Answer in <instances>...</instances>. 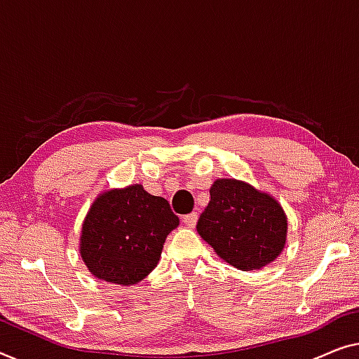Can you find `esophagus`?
<instances>
[{"mask_svg": "<svg viewBox=\"0 0 359 359\" xmlns=\"http://www.w3.org/2000/svg\"><path fill=\"white\" fill-rule=\"evenodd\" d=\"M182 221H184V224L187 226V228H195L196 221H198V215H196V213L185 215L184 218H182Z\"/></svg>", "mask_w": 359, "mask_h": 359, "instance_id": "34e87169", "label": "esophagus"}]
</instances>
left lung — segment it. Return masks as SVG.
I'll use <instances>...</instances> for the list:
<instances>
[{"instance_id": "1", "label": "left lung", "mask_w": 359, "mask_h": 359, "mask_svg": "<svg viewBox=\"0 0 359 359\" xmlns=\"http://www.w3.org/2000/svg\"><path fill=\"white\" fill-rule=\"evenodd\" d=\"M196 231L221 259L250 271L269 265L286 242V216L278 201L234 179L216 180Z\"/></svg>"}]
</instances>
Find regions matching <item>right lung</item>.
<instances>
[{"label":"right lung","instance_id":"obj_1","mask_svg":"<svg viewBox=\"0 0 359 359\" xmlns=\"http://www.w3.org/2000/svg\"><path fill=\"white\" fill-rule=\"evenodd\" d=\"M177 226L168 200L141 185L105 191L84 219L81 257L99 280L135 285L158 265L165 237Z\"/></svg>","mask_w":359,"mask_h":359}]
</instances>
